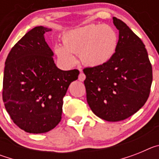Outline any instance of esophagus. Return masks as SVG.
<instances>
[{
	"label": "esophagus",
	"mask_w": 159,
	"mask_h": 159,
	"mask_svg": "<svg viewBox=\"0 0 159 159\" xmlns=\"http://www.w3.org/2000/svg\"><path fill=\"white\" fill-rule=\"evenodd\" d=\"M85 78H86V76H85V75H84V72L80 73V75H79V80L81 81V82H83V81H84Z\"/></svg>",
	"instance_id": "1"
}]
</instances>
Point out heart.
<instances>
[{
	"mask_svg": "<svg viewBox=\"0 0 159 159\" xmlns=\"http://www.w3.org/2000/svg\"><path fill=\"white\" fill-rule=\"evenodd\" d=\"M63 45L56 43L53 50L60 62L71 67L76 62L79 53L81 62L89 67H99L113 57L118 47V34L107 25H84L64 32Z\"/></svg>",
	"mask_w": 159,
	"mask_h": 159,
	"instance_id": "1",
	"label": "heart"
}]
</instances>
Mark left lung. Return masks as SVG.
Returning a JSON list of instances; mask_svg holds the SVG:
<instances>
[{
  "mask_svg": "<svg viewBox=\"0 0 159 159\" xmlns=\"http://www.w3.org/2000/svg\"><path fill=\"white\" fill-rule=\"evenodd\" d=\"M119 30L116 52L107 63L84 69L87 101L95 116L108 122L124 120L148 99L152 67L145 45L121 20L113 17Z\"/></svg>",
  "mask_w": 159,
  "mask_h": 159,
  "instance_id": "8db88e82",
  "label": "left lung"
}]
</instances>
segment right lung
Here are the masks:
<instances>
[{"instance_id": "right-lung-1", "label": "right lung", "mask_w": 159, "mask_h": 159, "mask_svg": "<svg viewBox=\"0 0 159 159\" xmlns=\"http://www.w3.org/2000/svg\"><path fill=\"white\" fill-rule=\"evenodd\" d=\"M38 26L14 45L5 61L3 101L13 123L21 130L46 133L61 120L63 98L80 71H63L53 60L54 53Z\"/></svg>"}]
</instances>
